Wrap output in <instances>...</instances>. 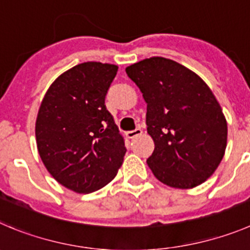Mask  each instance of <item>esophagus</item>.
I'll use <instances>...</instances> for the list:
<instances>
[{
    "label": "esophagus",
    "instance_id": "1",
    "mask_svg": "<svg viewBox=\"0 0 250 250\" xmlns=\"http://www.w3.org/2000/svg\"><path fill=\"white\" fill-rule=\"evenodd\" d=\"M142 133H143V130H142L141 128H137L136 130H130V132L125 133V136H127L128 139H133L136 138V137L142 136Z\"/></svg>",
    "mask_w": 250,
    "mask_h": 250
}]
</instances>
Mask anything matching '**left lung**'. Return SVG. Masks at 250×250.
<instances>
[{"instance_id":"left-lung-1","label":"left lung","mask_w":250,"mask_h":250,"mask_svg":"<svg viewBox=\"0 0 250 250\" xmlns=\"http://www.w3.org/2000/svg\"><path fill=\"white\" fill-rule=\"evenodd\" d=\"M146 104L154 151L146 164L170 188H192L216 171L227 146V121L206 83L184 65L153 57L125 67Z\"/></svg>"}]
</instances>
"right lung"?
<instances>
[{
    "label": "right lung",
    "instance_id": "right-lung-1",
    "mask_svg": "<svg viewBox=\"0 0 250 250\" xmlns=\"http://www.w3.org/2000/svg\"><path fill=\"white\" fill-rule=\"evenodd\" d=\"M118 66L87 62L49 86L36 121L39 155L59 184L90 193L111 183L123 163L125 139L104 106Z\"/></svg>",
    "mask_w": 250,
    "mask_h": 250
}]
</instances>
